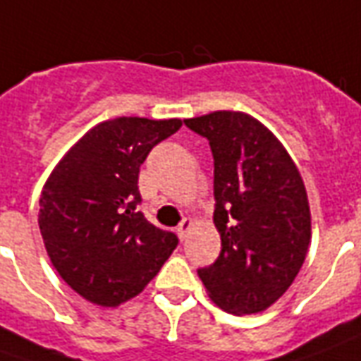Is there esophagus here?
I'll use <instances>...</instances> for the list:
<instances>
[{
    "mask_svg": "<svg viewBox=\"0 0 361 361\" xmlns=\"http://www.w3.org/2000/svg\"><path fill=\"white\" fill-rule=\"evenodd\" d=\"M191 226H193V221H191V219H183V221H181L180 226H178V234H180L181 240H183V238H188Z\"/></svg>",
    "mask_w": 361,
    "mask_h": 361,
    "instance_id": "obj_1",
    "label": "esophagus"
}]
</instances>
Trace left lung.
I'll return each instance as SVG.
<instances>
[{
	"label": "left lung",
	"instance_id": "obj_1",
	"mask_svg": "<svg viewBox=\"0 0 361 361\" xmlns=\"http://www.w3.org/2000/svg\"><path fill=\"white\" fill-rule=\"evenodd\" d=\"M215 160L221 254L197 269L209 297L233 314L266 311L286 293L311 242V211L297 166L274 133L240 111L185 119Z\"/></svg>",
	"mask_w": 361,
	"mask_h": 361
}]
</instances>
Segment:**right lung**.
Here are the masks:
<instances>
[{"label":"right lung","mask_w":361,"mask_h":361,"mask_svg":"<svg viewBox=\"0 0 361 361\" xmlns=\"http://www.w3.org/2000/svg\"><path fill=\"white\" fill-rule=\"evenodd\" d=\"M180 119L117 117L90 128L42 188L39 228L52 266L90 303L117 307L138 295L178 236L138 211V172Z\"/></svg>","instance_id":"right-lung-1"}]
</instances>
